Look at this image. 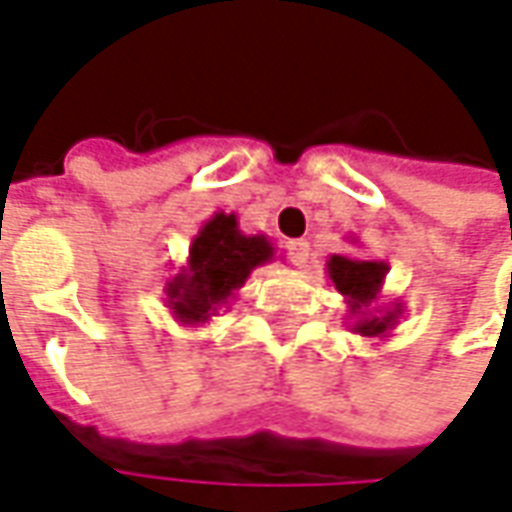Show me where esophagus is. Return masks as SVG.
<instances>
[{
	"label": "esophagus",
	"mask_w": 512,
	"mask_h": 512,
	"mask_svg": "<svg viewBox=\"0 0 512 512\" xmlns=\"http://www.w3.org/2000/svg\"><path fill=\"white\" fill-rule=\"evenodd\" d=\"M287 256H290V262L296 264V267H304L307 259H310V242L307 239H293L287 245Z\"/></svg>",
	"instance_id": "obj_1"
}]
</instances>
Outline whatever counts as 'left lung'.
Instances as JSON below:
<instances>
[{"label": "left lung", "mask_w": 512, "mask_h": 512, "mask_svg": "<svg viewBox=\"0 0 512 512\" xmlns=\"http://www.w3.org/2000/svg\"><path fill=\"white\" fill-rule=\"evenodd\" d=\"M389 264L380 259H355L344 253H332L327 259V276L335 290L344 296L349 312V329L363 338H386L403 315V307L392 301V307H377Z\"/></svg>", "instance_id": "8db88e82"}]
</instances>
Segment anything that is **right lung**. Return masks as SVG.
<instances>
[{
    "label": "right lung",
    "mask_w": 512,
    "mask_h": 512,
    "mask_svg": "<svg viewBox=\"0 0 512 512\" xmlns=\"http://www.w3.org/2000/svg\"><path fill=\"white\" fill-rule=\"evenodd\" d=\"M273 256L276 248L264 233L239 231L236 214L216 211L194 236L185 267L166 281V307L180 324H208Z\"/></svg>",
    "instance_id": "add662e5"
}]
</instances>
